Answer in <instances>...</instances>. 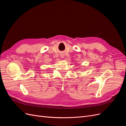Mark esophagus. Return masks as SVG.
Masks as SVG:
<instances>
[{
    "mask_svg": "<svg viewBox=\"0 0 126 126\" xmlns=\"http://www.w3.org/2000/svg\"><path fill=\"white\" fill-rule=\"evenodd\" d=\"M60 57H62V58H63V55H60Z\"/></svg>",
    "mask_w": 126,
    "mask_h": 126,
    "instance_id": "obj_1",
    "label": "esophagus"
}]
</instances>
